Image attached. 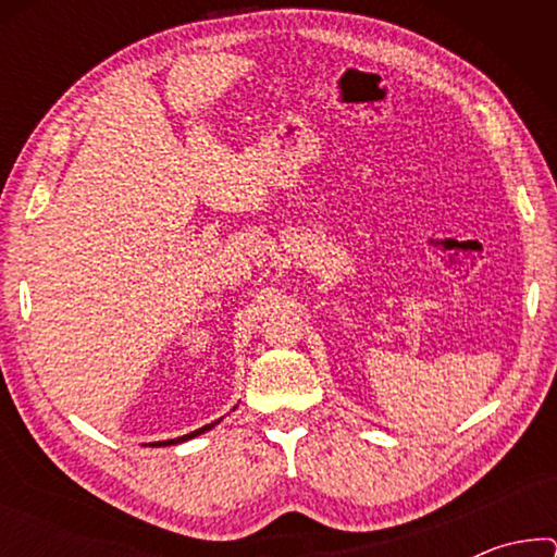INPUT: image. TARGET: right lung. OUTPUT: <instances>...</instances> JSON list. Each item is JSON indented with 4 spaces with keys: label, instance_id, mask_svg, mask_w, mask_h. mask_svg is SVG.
I'll use <instances>...</instances> for the list:
<instances>
[{
    "label": "right lung",
    "instance_id": "right-lung-1",
    "mask_svg": "<svg viewBox=\"0 0 557 557\" xmlns=\"http://www.w3.org/2000/svg\"><path fill=\"white\" fill-rule=\"evenodd\" d=\"M215 425V422H211V425H203V428H199V430H194L191 435H184V437H176V440H164V442H154L152 447H166V445H178V442H186V440H191V437H196V435H203L206 430H211Z\"/></svg>",
    "mask_w": 557,
    "mask_h": 557
}]
</instances>
